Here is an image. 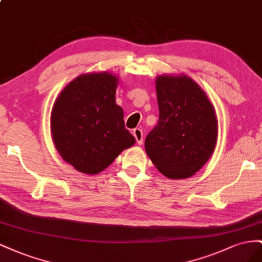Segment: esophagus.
Masks as SVG:
<instances>
[{
    "instance_id": "1",
    "label": "esophagus",
    "mask_w": 262,
    "mask_h": 262,
    "mask_svg": "<svg viewBox=\"0 0 262 262\" xmlns=\"http://www.w3.org/2000/svg\"><path fill=\"white\" fill-rule=\"evenodd\" d=\"M133 135H134V137L136 138V141H137L138 145L143 144V141H144L143 130H141L140 128H135V129H134V132H133Z\"/></svg>"
}]
</instances>
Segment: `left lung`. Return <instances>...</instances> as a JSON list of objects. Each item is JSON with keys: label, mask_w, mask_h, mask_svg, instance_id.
I'll return each mask as SVG.
<instances>
[{"label": "left lung", "mask_w": 262, "mask_h": 262, "mask_svg": "<svg viewBox=\"0 0 262 262\" xmlns=\"http://www.w3.org/2000/svg\"><path fill=\"white\" fill-rule=\"evenodd\" d=\"M159 121L145 140L149 158L169 179L192 177L212 156L217 118L205 92L188 76L156 79Z\"/></svg>", "instance_id": "8db88e82"}]
</instances>
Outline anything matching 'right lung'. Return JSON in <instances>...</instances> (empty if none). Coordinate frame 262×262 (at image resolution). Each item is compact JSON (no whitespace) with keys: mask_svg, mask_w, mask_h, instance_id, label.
<instances>
[{"mask_svg":"<svg viewBox=\"0 0 262 262\" xmlns=\"http://www.w3.org/2000/svg\"><path fill=\"white\" fill-rule=\"evenodd\" d=\"M118 79L110 72L81 74L59 94L51 111V135L62 159L86 174L106 169L135 144L115 102Z\"/></svg>","mask_w":262,"mask_h":262,"instance_id":"add662e5","label":"right lung"}]
</instances>
